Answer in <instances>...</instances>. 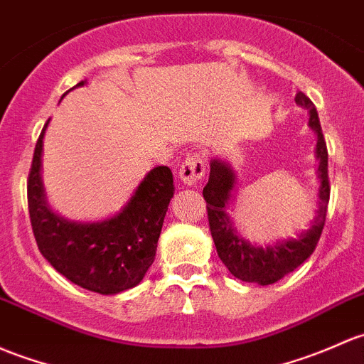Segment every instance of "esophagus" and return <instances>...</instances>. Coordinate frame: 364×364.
<instances>
[{
	"label": "esophagus",
	"mask_w": 364,
	"mask_h": 364,
	"mask_svg": "<svg viewBox=\"0 0 364 364\" xmlns=\"http://www.w3.org/2000/svg\"><path fill=\"white\" fill-rule=\"evenodd\" d=\"M205 172V160L204 153H192V155L186 156L185 162L179 167V178L183 179L185 185H195L202 179Z\"/></svg>",
	"instance_id": "esophagus-1"
}]
</instances>
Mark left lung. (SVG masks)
Wrapping results in <instances>:
<instances>
[{"instance_id": "left-lung-1", "label": "left lung", "mask_w": 364, "mask_h": 364, "mask_svg": "<svg viewBox=\"0 0 364 364\" xmlns=\"http://www.w3.org/2000/svg\"><path fill=\"white\" fill-rule=\"evenodd\" d=\"M296 105L304 106L311 112V127L317 132V159H319V211H317L314 225L307 232L301 233L298 239L284 240L269 247H252L242 239L235 235L230 220H228L225 208L230 200V190L233 188V172L230 166L213 160L211 172H209L208 185L202 190L205 202H208V220L211 230L214 246L218 256L227 265L232 275L244 282H258L267 286L274 284L279 279L293 272L301 265L316 250L319 237L323 233L324 221H326L328 202H330V176H328V148L324 141L323 129H321L319 117L316 106L304 92L298 90L294 95Z\"/></svg>"}]
</instances>
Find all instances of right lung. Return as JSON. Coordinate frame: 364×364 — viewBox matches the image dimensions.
<instances>
[{
    "label": "right lung",
    "instance_id": "add662e5",
    "mask_svg": "<svg viewBox=\"0 0 364 364\" xmlns=\"http://www.w3.org/2000/svg\"><path fill=\"white\" fill-rule=\"evenodd\" d=\"M47 125L36 141L28 178L29 220L38 250L57 272L89 291L117 294L134 288L155 259L174 195L171 169L159 166L148 172L131 202L112 220L71 223L55 216L45 202L40 169Z\"/></svg>",
    "mask_w": 364,
    "mask_h": 364
}]
</instances>
